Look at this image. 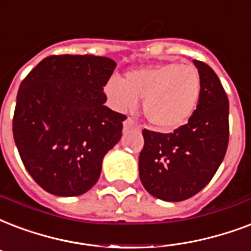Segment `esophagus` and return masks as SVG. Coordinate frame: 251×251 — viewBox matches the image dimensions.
Segmentation results:
<instances>
[{
    "label": "esophagus",
    "mask_w": 251,
    "mask_h": 251,
    "mask_svg": "<svg viewBox=\"0 0 251 251\" xmlns=\"http://www.w3.org/2000/svg\"><path fill=\"white\" fill-rule=\"evenodd\" d=\"M138 125L135 124V122L131 120V118H126L125 121H124V129L129 130V129H137Z\"/></svg>",
    "instance_id": "obj_1"
}]
</instances>
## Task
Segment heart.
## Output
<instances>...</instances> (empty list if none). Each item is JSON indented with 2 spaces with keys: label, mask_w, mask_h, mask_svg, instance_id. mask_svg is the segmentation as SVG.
I'll return each instance as SVG.
<instances>
[{
  "label": "heart",
  "mask_w": 251,
  "mask_h": 251,
  "mask_svg": "<svg viewBox=\"0 0 251 251\" xmlns=\"http://www.w3.org/2000/svg\"><path fill=\"white\" fill-rule=\"evenodd\" d=\"M104 93L112 108L134 109L143 100V114L151 125L172 131L188 121L201 95V77L192 66L163 63L127 72L125 79L110 77Z\"/></svg>",
  "instance_id": "1"
}]
</instances>
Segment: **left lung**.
Here are the masks:
<instances>
[{
  "instance_id": "left-lung-1",
  "label": "left lung",
  "mask_w": 251,
  "mask_h": 251,
  "mask_svg": "<svg viewBox=\"0 0 251 251\" xmlns=\"http://www.w3.org/2000/svg\"><path fill=\"white\" fill-rule=\"evenodd\" d=\"M201 95L188 124L174 133L143 130L139 177L154 198L183 201L205 187L220 167L229 141V100L215 71L194 60Z\"/></svg>"
}]
</instances>
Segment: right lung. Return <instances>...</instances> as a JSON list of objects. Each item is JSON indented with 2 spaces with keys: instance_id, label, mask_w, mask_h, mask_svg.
<instances>
[{
  "instance_id": "1",
  "label": "right lung",
  "mask_w": 251,
  "mask_h": 251,
  "mask_svg": "<svg viewBox=\"0 0 251 251\" xmlns=\"http://www.w3.org/2000/svg\"><path fill=\"white\" fill-rule=\"evenodd\" d=\"M116 62L93 55H52L19 85L13 135L21 159L42 188L80 196L97 183L102 159L126 117L105 106Z\"/></svg>"
}]
</instances>
